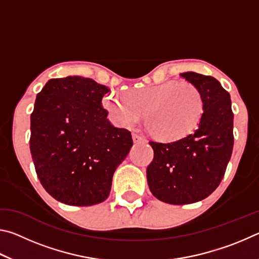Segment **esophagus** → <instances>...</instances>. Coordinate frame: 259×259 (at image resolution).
Here are the masks:
<instances>
[{"mask_svg":"<svg viewBox=\"0 0 259 259\" xmlns=\"http://www.w3.org/2000/svg\"><path fill=\"white\" fill-rule=\"evenodd\" d=\"M144 138L143 136H139V135H137V134H133V140H134V143H140V142H144Z\"/></svg>","mask_w":259,"mask_h":259,"instance_id":"34e87169","label":"esophagus"}]
</instances>
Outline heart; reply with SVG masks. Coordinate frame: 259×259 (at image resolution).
Listing matches in <instances>:
<instances>
[{
  "instance_id": "1",
  "label": "heart",
  "mask_w": 259,
  "mask_h": 259,
  "mask_svg": "<svg viewBox=\"0 0 259 259\" xmlns=\"http://www.w3.org/2000/svg\"><path fill=\"white\" fill-rule=\"evenodd\" d=\"M103 104L112 122L124 128H134L140 123L146 113V128L154 137L165 142L192 134L204 111L200 90L186 81L137 88L129 91L128 97L108 95Z\"/></svg>"
}]
</instances>
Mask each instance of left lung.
Returning a JSON list of instances; mask_svg holds the SVG:
<instances>
[{
    "instance_id": "1",
    "label": "left lung",
    "mask_w": 259,
    "mask_h": 259,
    "mask_svg": "<svg viewBox=\"0 0 259 259\" xmlns=\"http://www.w3.org/2000/svg\"><path fill=\"white\" fill-rule=\"evenodd\" d=\"M181 76L200 90L204 111L194 133L171 143L150 142L154 157L147 166L152 194L162 202H198L216 190L233 151L230 94L216 78L194 72Z\"/></svg>"
}]
</instances>
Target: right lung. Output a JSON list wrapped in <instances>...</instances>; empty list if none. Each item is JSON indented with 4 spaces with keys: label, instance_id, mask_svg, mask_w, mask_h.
Returning a JSON list of instances; mask_svg holds the SVG:
<instances>
[{
    "label": "right lung",
    "instance_id": "right-lung-1",
    "mask_svg": "<svg viewBox=\"0 0 259 259\" xmlns=\"http://www.w3.org/2000/svg\"><path fill=\"white\" fill-rule=\"evenodd\" d=\"M109 91L93 78H51L30 115V154L42 186L59 202H103L114 171L133 146L129 130L107 120L102 99Z\"/></svg>",
    "mask_w": 259,
    "mask_h": 259
}]
</instances>
